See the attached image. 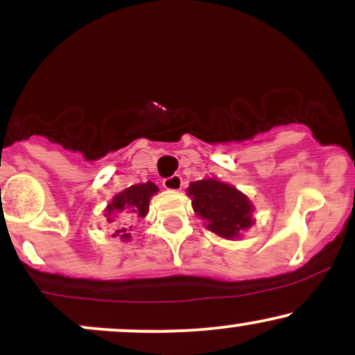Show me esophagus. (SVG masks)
Masks as SVG:
<instances>
[{"label":"esophagus","mask_w":355,"mask_h":355,"mask_svg":"<svg viewBox=\"0 0 355 355\" xmlns=\"http://www.w3.org/2000/svg\"><path fill=\"white\" fill-rule=\"evenodd\" d=\"M164 187H165L166 190H170V191H178V190H182V187H183L182 177H180V175H172V177L165 178V180H164Z\"/></svg>","instance_id":"obj_1"}]
</instances>
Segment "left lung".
I'll list each match as a JSON object with an SVG mask.
<instances>
[{
	"instance_id": "8db88e82",
	"label": "left lung",
	"mask_w": 355,
	"mask_h": 355,
	"mask_svg": "<svg viewBox=\"0 0 355 355\" xmlns=\"http://www.w3.org/2000/svg\"><path fill=\"white\" fill-rule=\"evenodd\" d=\"M195 214L207 222V229L223 239H239L243 230L254 225V207L242 191L217 180L191 182L189 190Z\"/></svg>"
}]
</instances>
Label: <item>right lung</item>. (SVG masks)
<instances>
[{"label":"right lung","mask_w":355,"mask_h":355,"mask_svg":"<svg viewBox=\"0 0 355 355\" xmlns=\"http://www.w3.org/2000/svg\"><path fill=\"white\" fill-rule=\"evenodd\" d=\"M158 191V187L152 182L138 183L115 195L113 200L107 207V220L110 223L116 222V229L113 237H120L121 240H130L132 235L128 234L132 230L133 220L144 218L148 214L150 197ZM121 215V220H116L117 215Z\"/></svg>","instance_id":"right-lung-1"}]
</instances>
